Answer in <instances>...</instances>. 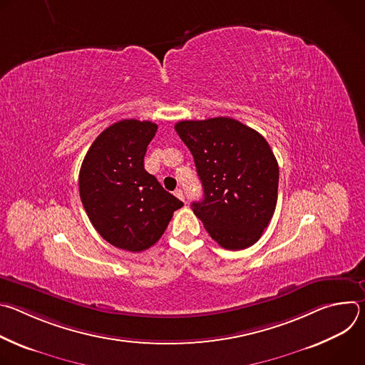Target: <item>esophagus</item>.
Instances as JSON below:
<instances>
[{"instance_id":"esophagus-1","label":"esophagus","mask_w":365,"mask_h":365,"mask_svg":"<svg viewBox=\"0 0 365 365\" xmlns=\"http://www.w3.org/2000/svg\"><path fill=\"white\" fill-rule=\"evenodd\" d=\"M175 195H176L180 200H183V202H185V193H183V190H182V189H176V190H175Z\"/></svg>"}]
</instances>
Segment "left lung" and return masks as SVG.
Here are the masks:
<instances>
[{"instance_id":"1","label":"left lung","mask_w":365,"mask_h":365,"mask_svg":"<svg viewBox=\"0 0 365 365\" xmlns=\"http://www.w3.org/2000/svg\"><path fill=\"white\" fill-rule=\"evenodd\" d=\"M175 130L203 186L192 207L207 234L227 250L255 244L277 203L279 165L266 138L228 117L179 121Z\"/></svg>"}]
</instances>
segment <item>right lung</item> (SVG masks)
<instances>
[{"label":"right lung","mask_w":365,"mask_h":365,"mask_svg":"<svg viewBox=\"0 0 365 365\" xmlns=\"http://www.w3.org/2000/svg\"><path fill=\"white\" fill-rule=\"evenodd\" d=\"M151 121L123 120L103 130L79 172V195L99 235L117 248L140 252L160 240L183 206L144 169Z\"/></svg>","instance_id":"right-lung-1"}]
</instances>
